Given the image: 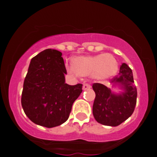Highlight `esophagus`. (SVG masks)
Returning <instances> with one entry per match:
<instances>
[{"mask_svg":"<svg viewBox=\"0 0 157 157\" xmlns=\"http://www.w3.org/2000/svg\"><path fill=\"white\" fill-rule=\"evenodd\" d=\"M91 88V85L89 84H84L83 85V90H87V89H89Z\"/></svg>","mask_w":157,"mask_h":157,"instance_id":"1","label":"esophagus"}]
</instances>
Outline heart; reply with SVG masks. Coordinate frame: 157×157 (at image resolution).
I'll return each mask as SVG.
<instances>
[{
    "instance_id": "b5f03b06",
    "label": "heart",
    "mask_w": 157,
    "mask_h": 157,
    "mask_svg": "<svg viewBox=\"0 0 157 157\" xmlns=\"http://www.w3.org/2000/svg\"><path fill=\"white\" fill-rule=\"evenodd\" d=\"M72 67L68 71L82 77L92 76L98 80L111 78L116 74L118 63L111 54H100L91 56H78L71 61Z\"/></svg>"
}]
</instances>
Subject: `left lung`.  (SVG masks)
Wrapping results in <instances>:
<instances>
[{"instance_id": "8db88e82", "label": "left lung", "mask_w": 157, "mask_h": 157, "mask_svg": "<svg viewBox=\"0 0 157 157\" xmlns=\"http://www.w3.org/2000/svg\"><path fill=\"white\" fill-rule=\"evenodd\" d=\"M113 84H119L123 90L115 94L107 86L99 83L92 85L95 98L92 113L99 123L105 126H117L131 116L137 103V88L133 81L131 69L123 63L117 76L111 80Z\"/></svg>"}]
</instances>
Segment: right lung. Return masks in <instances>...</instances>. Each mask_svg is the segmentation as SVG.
<instances>
[{
	"label": "right lung",
	"instance_id": "obj_1",
	"mask_svg": "<svg viewBox=\"0 0 157 157\" xmlns=\"http://www.w3.org/2000/svg\"><path fill=\"white\" fill-rule=\"evenodd\" d=\"M62 54L47 49L34 57L24 79L21 104L31 122L52 128L67 121L82 84H65Z\"/></svg>",
	"mask_w": 157,
	"mask_h": 157
}]
</instances>
